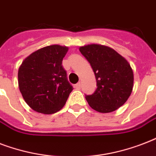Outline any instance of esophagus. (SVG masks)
I'll use <instances>...</instances> for the list:
<instances>
[{"mask_svg": "<svg viewBox=\"0 0 156 156\" xmlns=\"http://www.w3.org/2000/svg\"><path fill=\"white\" fill-rule=\"evenodd\" d=\"M74 87H75V89H77V90H80V89H81V83H77V84L74 86Z\"/></svg>", "mask_w": 156, "mask_h": 156, "instance_id": "34e87169", "label": "esophagus"}]
</instances>
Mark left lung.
Here are the masks:
<instances>
[{"instance_id":"8db88e82","label":"left lung","mask_w":156,"mask_h":156,"mask_svg":"<svg viewBox=\"0 0 156 156\" xmlns=\"http://www.w3.org/2000/svg\"><path fill=\"white\" fill-rule=\"evenodd\" d=\"M95 73L97 88L86 100L94 110L111 112L122 106L129 97L133 86V73L128 61L106 46L87 45L79 48Z\"/></svg>"}]
</instances>
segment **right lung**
<instances>
[{
    "label": "right lung",
    "instance_id": "add662e5",
    "mask_svg": "<svg viewBox=\"0 0 156 156\" xmlns=\"http://www.w3.org/2000/svg\"><path fill=\"white\" fill-rule=\"evenodd\" d=\"M68 48L48 46L31 53L18 69V87L26 103L35 111L55 113L66 104L73 87L62 60Z\"/></svg>",
    "mask_w": 156,
    "mask_h": 156
}]
</instances>
